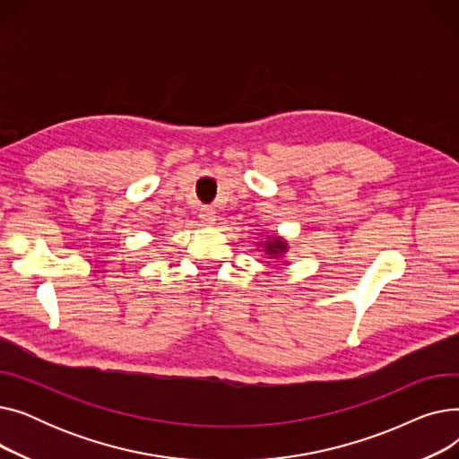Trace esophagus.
I'll return each mask as SVG.
<instances>
[{"label":"esophagus","mask_w":459,"mask_h":459,"mask_svg":"<svg viewBox=\"0 0 459 459\" xmlns=\"http://www.w3.org/2000/svg\"><path fill=\"white\" fill-rule=\"evenodd\" d=\"M199 217H201V221H203L204 225H213L217 215H215V210H213L212 206H203L201 212H199Z\"/></svg>","instance_id":"1"}]
</instances>
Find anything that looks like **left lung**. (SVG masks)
<instances>
[{
	"label": "left lung",
	"instance_id": "left-lung-1",
	"mask_svg": "<svg viewBox=\"0 0 459 459\" xmlns=\"http://www.w3.org/2000/svg\"><path fill=\"white\" fill-rule=\"evenodd\" d=\"M270 239V238H268ZM288 247H286V244L284 242H281V238H273V239H270V242H266V247H264V251H266L268 255H272V256H277V255H281V253H284Z\"/></svg>",
	"mask_w": 459,
	"mask_h": 459
}]
</instances>
